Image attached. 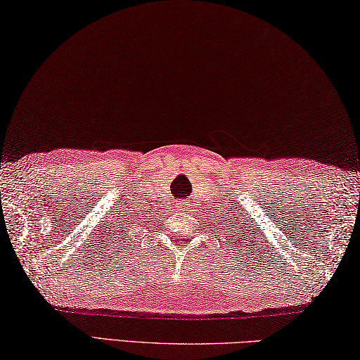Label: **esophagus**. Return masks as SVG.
Here are the masks:
<instances>
[{
  "mask_svg": "<svg viewBox=\"0 0 360 360\" xmlns=\"http://www.w3.org/2000/svg\"><path fill=\"white\" fill-rule=\"evenodd\" d=\"M187 201H188V200H184L182 202H178V206H186V205H187Z\"/></svg>",
  "mask_w": 360,
  "mask_h": 360,
  "instance_id": "esophagus-1",
  "label": "esophagus"
}]
</instances>
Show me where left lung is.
Wrapping results in <instances>:
<instances>
[{
  "label": "left lung",
  "mask_w": 360,
  "mask_h": 360,
  "mask_svg": "<svg viewBox=\"0 0 360 360\" xmlns=\"http://www.w3.org/2000/svg\"><path fill=\"white\" fill-rule=\"evenodd\" d=\"M233 226H234V225H233Z\"/></svg>",
  "instance_id": "obj_1"
}]
</instances>
